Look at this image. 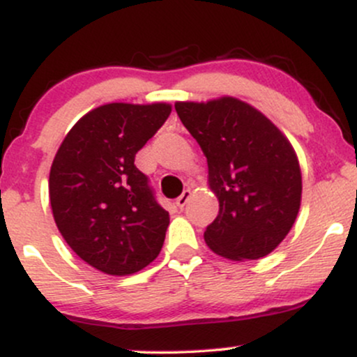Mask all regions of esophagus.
Instances as JSON below:
<instances>
[{"label": "esophagus", "instance_id": "1", "mask_svg": "<svg viewBox=\"0 0 357 357\" xmlns=\"http://www.w3.org/2000/svg\"><path fill=\"white\" fill-rule=\"evenodd\" d=\"M190 198H191V191L184 190L181 192V196H178V198H176V204H178L179 208H184V206H186V203L190 202Z\"/></svg>", "mask_w": 357, "mask_h": 357}]
</instances>
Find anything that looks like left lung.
Here are the masks:
<instances>
[{
  "label": "left lung",
  "mask_w": 357,
  "mask_h": 357,
  "mask_svg": "<svg viewBox=\"0 0 357 357\" xmlns=\"http://www.w3.org/2000/svg\"><path fill=\"white\" fill-rule=\"evenodd\" d=\"M176 112L208 161L220 211L204 241L228 260H258L296 223L302 174L292 144L260 110L235 97L176 102Z\"/></svg>",
  "instance_id": "left-lung-1"
}]
</instances>
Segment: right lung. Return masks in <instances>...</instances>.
Listing matches in <instances>:
<instances>
[{"label": "right lung", "instance_id": "right-lung-1", "mask_svg": "<svg viewBox=\"0 0 357 357\" xmlns=\"http://www.w3.org/2000/svg\"><path fill=\"white\" fill-rule=\"evenodd\" d=\"M171 114L166 102H114L68 130L52 162L48 192L56 228L90 267L130 275L161 252L169 213L134 165Z\"/></svg>", "mask_w": 357, "mask_h": 357}]
</instances>
